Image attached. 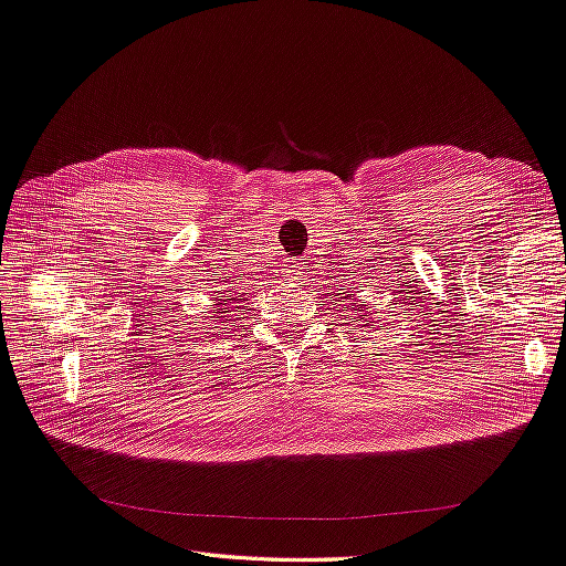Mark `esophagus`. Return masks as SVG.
Listing matches in <instances>:
<instances>
[{
    "mask_svg": "<svg viewBox=\"0 0 566 566\" xmlns=\"http://www.w3.org/2000/svg\"><path fill=\"white\" fill-rule=\"evenodd\" d=\"M290 269H293V271H287V273H302V271H297L300 266H290Z\"/></svg>",
    "mask_w": 566,
    "mask_h": 566,
    "instance_id": "1",
    "label": "esophagus"
}]
</instances>
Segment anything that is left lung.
<instances>
[{
	"mask_svg": "<svg viewBox=\"0 0 566 566\" xmlns=\"http://www.w3.org/2000/svg\"><path fill=\"white\" fill-rule=\"evenodd\" d=\"M340 302H345V297H340ZM343 312L347 314L345 318H355L357 324H361V328H369V326H374V324H378V321H380V312H374L369 302L361 304L353 295L347 297V304H343ZM349 324H353V321H349Z\"/></svg>",
	"mask_w": 566,
	"mask_h": 566,
	"instance_id": "obj_1",
	"label": "left lung"
}]
</instances>
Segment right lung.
Here are the masks:
<instances>
[{
	"mask_svg": "<svg viewBox=\"0 0 566 566\" xmlns=\"http://www.w3.org/2000/svg\"><path fill=\"white\" fill-rule=\"evenodd\" d=\"M211 312H213V316H211L213 324H217L213 328H221V326L228 324V321H231V316H228V312H231V307H228L226 300L219 302V307H213V304H211ZM211 335H217V333H211Z\"/></svg>",
	"mask_w": 566,
	"mask_h": 566,
	"instance_id": "1",
	"label": "right lung"
}]
</instances>
